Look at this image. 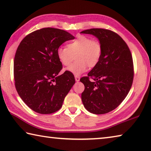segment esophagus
<instances>
[{
  "mask_svg": "<svg viewBox=\"0 0 151 151\" xmlns=\"http://www.w3.org/2000/svg\"><path fill=\"white\" fill-rule=\"evenodd\" d=\"M75 80H76V81H79L80 80V77H79V76H75Z\"/></svg>",
  "mask_w": 151,
  "mask_h": 151,
  "instance_id": "obj_1",
  "label": "esophagus"
}]
</instances>
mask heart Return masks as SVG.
<instances>
[{
    "label": "heart",
    "instance_id": "heart-1",
    "mask_svg": "<svg viewBox=\"0 0 151 151\" xmlns=\"http://www.w3.org/2000/svg\"><path fill=\"white\" fill-rule=\"evenodd\" d=\"M103 47L98 39H92L86 35H80L70 41L65 47H60L57 50L59 61L64 66H70L67 69L69 72L75 76H80L87 70L88 67L94 68L102 58Z\"/></svg>",
    "mask_w": 151,
    "mask_h": 151
}]
</instances>
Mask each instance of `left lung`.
I'll return each mask as SVG.
<instances>
[{"mask_svg": "<svg viewBox=\"0 0 151 151\" xmlns=\"http://www.w3.org/2000/svg\"><path fill=\"white\" fill-rule=\"evenodd\" d=\"M81 33L93 35L103 47L98 64L80 79L85 86L81 100L86 109L103 114L119 106L131 88L134 68L127 44L117 33L104 29H90ZM94 82H91L89 78Z\"/></svg>", "mask_w": 151, "mask_h": 151, "instance_id": "obj_1", "label": "left lung"}]
</instances>
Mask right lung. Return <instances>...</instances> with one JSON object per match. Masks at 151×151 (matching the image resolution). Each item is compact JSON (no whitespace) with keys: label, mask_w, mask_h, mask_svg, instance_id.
Returning <instances> with one entry per match:
<instances>
[{"label":"right lung","mask_w":151,"mask_h":151,"mask_svg":"<svg viewBox=\"0 0 151 151\" xmlns=\"http://www.w3.org/2000/svg\"><path fill=\"white\" fill-rule=\"evenodd\" d=\"M73 39L65 31L47 27L32 32L20 43L14 59V84L20 97L35 112H57L75 83L68 71L58 75L62 63L57 56L60 45Z\"/></svg>","instance_id":"add662e5"}]
</instances>
